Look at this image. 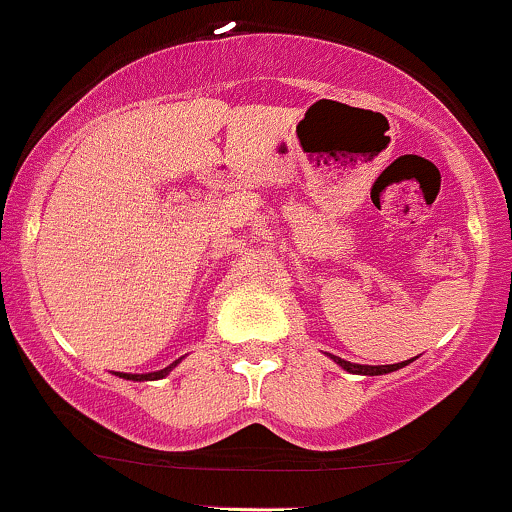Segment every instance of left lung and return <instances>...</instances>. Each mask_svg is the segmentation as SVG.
I'll return each mask as SVG.
<instances>
[{
	"label": "left lung",
	"mask_w": 512,
	"mask_h": 512,
	"mask_svg": "<svg viewBox=\"0 0 512 512\" xmlns=\"http://www.w3.org/2000/svg\"><path fill=\"white\" fill-rule=\"evenodd\" d=\"M334 361L339 363L344 370H349V373H358V375H383V373H392V370L407 366V361L402 363H392V366H358V363H351V361H344V358L339 356H332Z\"/></svg>",
	"instance_id": "1"
}]
</instances>
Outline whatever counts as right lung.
Listing matches in <instances>:
<instances>
[{
  "label": "right lung",
  "instance_id": "obj_1",
  "mask_svg": "<svg viewBox=\"0 0 512 512\" xmlns=\"http://www.w3.org/2000/svg\"><path fill=\"white\" fill-rule=\"evenodd\" d=\"M173 366H178V361L170 363L168 368L156 370V373H146V375H129V373H120V378H127V380H161V378H166V375L170 373V370H173Z\"/></svg>",
  "mask_w": 512,
  "mask_h": 512
}]
</instances>
